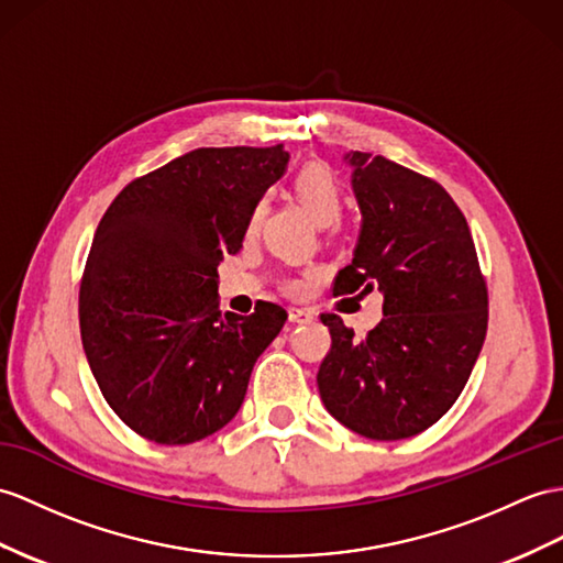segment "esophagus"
I'll use <instances>...</instances> for the list:
<instances>
[{
	"mask_svg": "<svg viewBox=\"0 0 563 563\" xmlns=\"http://www.w3.org/2000/svg\"><path fill=\"white\" fill-rule=\"evenodd\" d=\"M289 320L300 324V322H310L312 320V312L306 308H289Z\"/></svg>",
	"mask_w": 563,
	"mask_h": 563,
	"instance_id": "1",
	"label": "esophagus"
}]
</instances>
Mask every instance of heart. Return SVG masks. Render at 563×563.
Listing matches in <instances>:
<instances>
[{
  "label": "heart",
  "mask_w": 563,
  "mask_h": 563,
  "mask_svg": "<svg viewBox=\"0 0 563 563\" xmlns=\"http://www.w3.org/2000/svg\"><path fill=\"white\" fill-rule=\"evenodd\" d=\"M294 194L314 224H334L344 208V190L324 164H308L294 176Z\"/></svg>",
  "instance_id": "1"
}]
</instances>
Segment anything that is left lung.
<instances>
[{"instance_id":"8db88e82","label":"left lung","mask_w":563,"mask_h":563,"mask_svg":"<svg viewBox=\"0 0 563 563\" xmlns=\"http://www.w3.org/2000/svg\"><path fill=\"white\" fill-rule=\"evenodd\" d=\"M361 234L334 294L379 291L385 318L355 341L322 314L332 349L324 408L367 440H406L440 420L468 382L487 332V286L468 222L446 190L382 155L346 153Z\"/></svg>"}]
</instances>
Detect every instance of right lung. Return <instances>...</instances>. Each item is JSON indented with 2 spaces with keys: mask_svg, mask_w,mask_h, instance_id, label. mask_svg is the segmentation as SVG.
Returning a JSON list of instances; mask_svg holds the SVG:
<instances>
[{
  "mask_svg": "<svg viewBox=\"0 0 563 563\" xmlns=\"http://www.w3.org/2000/svg\"><path fill=\"white\" fill-rule=\"evenodd\" d=\"M284 145L198 147L135 178L95 231L80 282V339L114 413L150 442L194 444L239 413L286 310L217 308V267L239 253Z\"/></svg>",
  "mask_w": 563,
  "mask_h": 563,
  "instance_id": "right-lung-1",
  "label": "right lung"
}]
</instances>
